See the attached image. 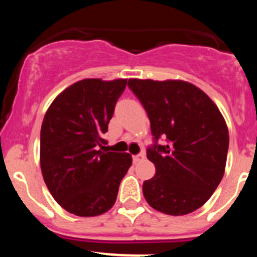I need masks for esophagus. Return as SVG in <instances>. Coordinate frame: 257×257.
Segmentation results:
<instances>
[{
    "instance_id": "34e87169",
    "label": "esophagus",
    "mask_w": 257,
    "mask_h": 257,
    "mask_svg": "<svg viewBox=\"0 0 257 257\" xmlns=\"http://www.w3.org/2000/svg\"><path fill=\"white\" fill-rule=\"evenodd\" d=\"M144 157H145V153H144V152L139 153V155L133 156V162H134V163H138V162H140Z\"/></svg>"
}]
</instances>
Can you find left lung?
<instances>
[{
  "label": "left lung",
  "instance_id": "left-lung-1",
  "mask_svg": "<svg viewBox=\"0 0 257 257\" xmlns=\"http://www.w3.org/2000/svg\"><path fill=\"white\" fill-rule=\"evenodd\" d=\"M128 87L147 112L153 137L146 155L156 175L144 182V197L161 213H192L210 198L225 173L229 138L222 114L188 82L132 78ZM161 137L166 138L164 146L158 144Z\"/></svg>",
  "mask_w": 257,
  "mask_h": 257
}]
</instances>
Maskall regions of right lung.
I'll use <instances>...</instances> for the list:
<instances>
[{
  "instance_id": "add662e5",
  "label": "right lung",
  "mask_w": 257,
  "mask_h": 257,
  "mask_svg": "<svg viewBox=\"0 0 257 257\" xmlns=\"http://www.w3.org/2000/svg\"><path fill=\"white\" fill-rule=\"evenodd\" d=\"M125 85L126 79H82L59 94L44 114L41 170L54 199L73 215L110 210L132 166L129 153L101 151L107 143L102 135Z\"/></svg>"
}]
</instances>
